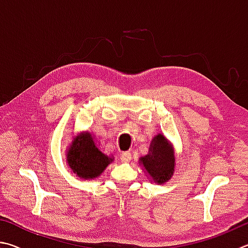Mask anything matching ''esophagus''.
I'll use <instances>...</instances> for the list:
<instances>
[{
	"instance_id": "obj_1",
	"label": "esophagus",
	"mask_w": 248,
	"mask_h": 248,
	"mask_svg": "<svg viewBox=\"0 0 248 248\" xmlns=\"http://www.w3.org/2000/svg\"><path fill=\"white\" fill-rule=\"evenodd\" d=\"M131 159H132V154L129 153V151H124V153L121 154V160L123 162H128Z\"/></svg>"
}]
</instances>
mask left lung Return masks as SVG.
I'll list each match as a JSON object with an SVG mask.
<instances>
[{"instance_id":"8db88e82","label":"left lung","mask_w":248,"mask_h":248,"mask_svg":"<svg viewBox=\"0 0 248 248\" xmlns=\"http://www.w3.org/2000/svg\"><path fill=\"white\" fill-rule=\"evenodd\" d=\"M151 148L149 155L140 158V162L144 164L146 171L149 175L161 184L171 179L174 171V155L173 150L164 136L158 135L151 141Z\"/></svg>"}]
</instances>
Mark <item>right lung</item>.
<instances>
[{
  "label": "right lung",
  "instance_id": "1",
  "mask_svg": "<svg viewBox=\"0 0 248 248\" xmlns=\"http://www.w3.org/2000/svg\"><path fill=\"white\" fill-rule=\"evenodd\" d=\"M67 161L74 173L82 179H94L99 176L113 161L95 146L89 133H81L74 138L67 151Z\"/></svg>",
  "mask_w": 248,
  "mask_h": 248
}]
</instances>
